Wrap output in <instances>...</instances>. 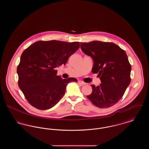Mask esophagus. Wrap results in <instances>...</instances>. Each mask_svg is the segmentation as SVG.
<instances>
[{"label": "esophagus", "mask_w": 149, "mask_h": 149, "mask_svg": "<svg viewBox=\"0 0 149 149\" xmlns=\"http://www.w3.org/2000/svg\"><path fill=\"white\" fill-rule=\"evenodd\" d=\"M78 83L79 84H81V85H85L86 84V83H84V82H83V81H78Z\"/></svg>", "instance_id": "1"}]
</instances>
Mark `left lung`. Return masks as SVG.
I'll list each match as a JSON object with an SVG mask.
<instances>
[{
  "label": "left lung",
  "mask_w": 149,
  "mask_h": 149,
  "mask_svg": "<svg viewBox=\"0 0 149 149\" xmlns=\"http://www.w3.org/2000/svg\"><path fill=\"white\" fill-rule=\"evenodd\" d=\"M80 48L93 60V74H98L101 84L92 85L87 95L94 105L106 108L117 103L130 84L131 66L125 51L112 42L94 41L80 42Z\"/></svg>",
  "instance_id": "8db88e82"
}]
</instances>
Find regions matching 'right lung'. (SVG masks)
I'll list each match as a JSON object with an SVG mask.
<instances>
[{"label":"right lung","mask_w":149,"mask_h":149,"mask_svg":"<svg viewBox=\"0 0 149 149\" xmlns=\"http://www.w3.org/2000/svg\"><path fill=\"white\" fill-rule=\"evenodd\" d=\"M80 47V42L40 41L24 50L17 67L18 85L31 105L41 110L55 106L64 96L66 86L76 78L63 79L57 67L65 65Z\"/></svg>","instance_id":"right-lung-1"}]
</instances>
